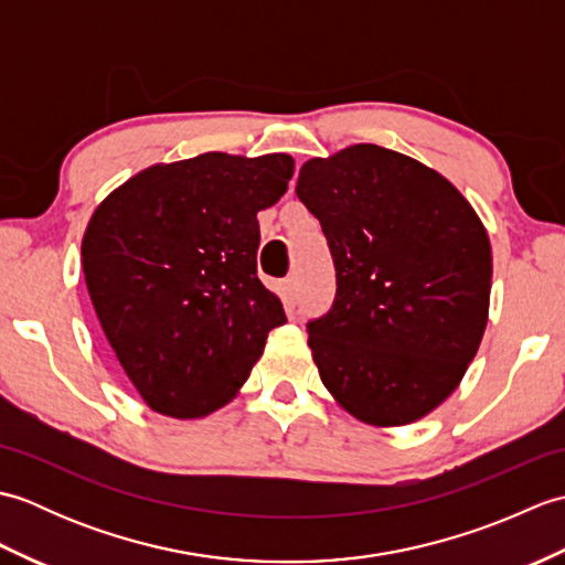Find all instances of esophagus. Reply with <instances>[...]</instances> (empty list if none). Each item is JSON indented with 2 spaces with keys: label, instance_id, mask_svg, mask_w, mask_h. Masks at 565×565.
<instances>
[{
  "label": "esophagus",
  "instance_id": "34e87169",
  "mask_svg": "<svg viewBox=\"0 0 565 565\" xmlns=\"http://www.w3.org/2000/svg\"><path fill=\"white\" fill-rule=\"evenodd\" d=\"M281 289H284V301H286V306L294 308L296 301H298V281H296V276H286Z\"/></svg>",
  "mask_w": 565,
  "mask_h": 565
}]
</instances>
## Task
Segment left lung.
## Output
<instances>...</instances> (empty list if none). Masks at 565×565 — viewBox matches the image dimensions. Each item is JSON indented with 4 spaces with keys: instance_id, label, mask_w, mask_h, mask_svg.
<instances>
[{
    "instance_id": "1",
    "label": "left lung",
    "mask_w": 565,
    "mask_h": 565,
    "mask_svg": "<svg viewBox=\"0 0 565 565\" xmlns=\"http://www.w3.org/2000/svg\"><path fill=\"white\" fill-rule=\"evenodd\" d=\"M296 194L338 271L332 308L308 322L322 383L366 425L415 423L483 340L493 257L481 218L449 179L371 142L308 160Z\"/></svg>"
}]
</instances>
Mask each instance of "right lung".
Returning a JSON list of instances; mask_svg holds the SVG:
<instances>
[{
  "label": "right lung",
  "mask_w": 565,
  "mask_h": 565,
  "mask_svg": "<svg viewBox=\"0 0 565 565\" xmlns=\"http://www.w3.org/2000/svg\"><path fill=\"white\" fill-rule=\"evenodd\" d=\"M289 154L206 152L152 164L94 211L82 269L106 340L154 413L225 405L286 322L257 276V213L284 196Z\"/></svg>",
  "instance_id": "add662e5"
}]
</instances>
